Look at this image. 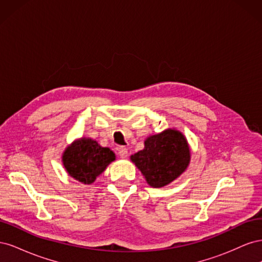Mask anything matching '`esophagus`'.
<instances>
[{
    "mask_svg": "<svg viewBox=\"0 0 262 262\" xmlns=\"http://www.w3.org/2000/svg\"><path fill=\"white\" fill-rule=\"evenodd\" d=\"M118 154L121 158H125L126 156H128V149H126V147H124V146H120L118 148Z\"/></svg>",
    "mask_w": 262,
    "mask_h": 262,
    "instance_id": "1",
    "label": "esophagus"
}]
</instances>
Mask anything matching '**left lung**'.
<instances>
[{
    "instance_id": "obj_1",
    "label": "left lung",
    "mask_w": 262,
    "mask_h": 262,
    "mask_svg": "<svg viewBox=\"0 0 262 262\" xmlns=\"http://www.w3.org/2000/svg\"><path fill=\"white\" fill-rule=\"evenodd\" d=\"M150 187L170 184L186 170L190 162L187 140L177 130H166L146 139L144 149L131 156Z\"/></svg>"
}]
</instances>
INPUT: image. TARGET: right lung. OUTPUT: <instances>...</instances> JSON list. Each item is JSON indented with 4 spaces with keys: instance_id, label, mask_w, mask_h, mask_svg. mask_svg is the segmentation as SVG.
I'll use <instances>...</instances> for the list:
<instances>
[{
    "instance_id": "right-lung-1",
    "label": "right lung",
    "mask_w": 262,
    "mask_h": 262,
    "mask_svg": "<svg viewBox=\"0 0 262 262\" xmlns=\"http://www.w3.org/2000/svg\"><path fill=\"white\" fill-rule=\"evenodd\" d=\"M62 160L71 177L83 184H92L116 156L110 148L101 147L96 141L81 139L66 149Z\"/></svg>"
}]
</instances>
